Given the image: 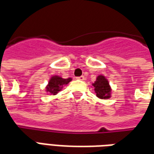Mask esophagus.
<instances>
[{
  "instance_id": "1",
  "label": "esophagus",
  "mask_w": 154,
  "mask_h": 154,
  "mask_svg": "<svg viewBox=\"0 0 154 154\" xmlns=\"http://www.w3.org/2000/svg\"><path fill=\"white\" fill-rule=\"evenodd\" d=\"M77 79H78V80H81V81L85 80V77H84V76H80V77H77Z\"/></svg>"
}]
</instances>
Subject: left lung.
<instances>
[{
	"instance_id": "8db88e82",
	"label": "left lung",
	"mask_w": 154,
	"mask_h": 154,
	"mask_svg": "<svg viewBox=\"0 0 154 154\" xmlns=\"http://www.w3.org/2000/svg\"><path fill=\"white\" fill-rule=\"evenodd\" d=\"M93 86L95 88L94 89L95 92L98 97L102 99H106V98L110 97L111 89L109 87V83L103 76L97 77V81L93 83Z\"/></svg>"
}]
</instances>
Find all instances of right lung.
<instances>
[{
  "instance_id": "add662e5",
  "label": "right lung",
  "mask_w": 154,
  "mask_h": 154,
  "mask_svg": "<svg viewBox=\"0 0 154 154\" xmlns=\"http://www.w3.org/2000/svg\"><path fill=\"white\" fill-rule=\"evenodd\" d=\"M72 80L71 78H67V79H62V77H52L51 79L49 82V84L47 87V91L51 93V94H56L61 90V88L63 85L67 84L70 81Z\"/></svg>"
}]
</instances>
